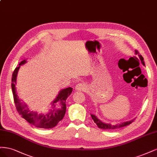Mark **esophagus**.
<instances>
[{"mask_svg":"<svg viewBox=\"0 0 157 157\" xmlns=\"http://www.w3.org/2000/svg\"><path fill=\"white\" fill-rule=\"evenodd\" d=\"M75 90H82V91H83V90L86 89V85L83 83H79L75 85Z\"/></svg>","mask_w":157,"mask_h":157,"instance_id":"esophagus-1","label":"esophagus"}]
</instances>
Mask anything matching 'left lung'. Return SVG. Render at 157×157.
Returning a JSON list of instances; mask_svg holds the SVG:
<instances>
[{
	"label": "left lung",
	"mask_w": 157,
	"mask_h": 157,
	"mask_svg": "<svg viewBox=\"0 0 157 157\" xmlns=\"http://www.w3.org/2000/svg\"><path fill=\"white\" fill-rule=\"evenodd\" d=\"M135 53L136 55L138 54V56L140 57V59H141V63L143 64V65L145 66V63L144 61V58L143 57L141 56V55H139V52L138 51H135ZM90 116H91L92 119H93L94 122L97 124V125L98 126V127L99 128H101V129H104V130H115V129H117V128H121V127H124V126H128V124H131L132 122H134V119H132L131 121H126V122H123V123H121L120 124H115V125H112L111 124H108V123H104L103 122H102L100 120H99L97 117H96L95 115H90Z\"/></svg>",
	"instance_id": "obj_1"
}]
</instances>
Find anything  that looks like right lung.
Masks as SVG:
<instances>
[{
    "label": "right lung",
    "mask_w": 157,
    "mask_h": 157,
    "mask_svg": "<svg viewBox=\"0 0 157 157\" xmlns=\"http://www.w3.org/2000/svg\"><path fill=\"white\" fill-rule=\"evenodd\" d=\"M26 63V60H24L20 63L18 67H16L12 74V89L13 96V100L16 108L18 113L21 117L26 120L28 123L40 128H52L57 126L59 121H61L66 112V100L68 96L72 92V88L68 87L61 90L59 93L57 98L53 102V105L55 106L57 105L60 106L58 109H52L47 114L38 113L36 112H33L29 109L27 105L21 102L16 93V87L15 85L16 83V78L17 72L20 67V65H22Z\"/></svg>",
    "instance_id": "obj_1"
}]
</instances>
